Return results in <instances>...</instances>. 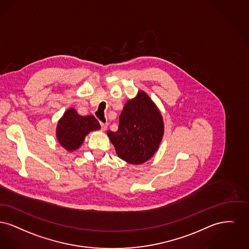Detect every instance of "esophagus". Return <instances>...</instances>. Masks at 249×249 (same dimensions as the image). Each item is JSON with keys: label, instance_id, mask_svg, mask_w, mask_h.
<instances>
[{"label": "esophagus", "instance_id": "34e87169", "mask_svg": "<svg viewBox=\"0 0 249 249\" xmlns=\"http://www.w3.org/2000/svg\"><path fill=\"white\" fill-rule=\"evenodd\" d=\"M100 124H101V129L103 131H105L106 129H107V124H103V123H101Z\"/></svg>", "mask_w": 249, "mask_h": 249}]
</instances>
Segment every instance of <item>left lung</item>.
<instances>
[{"label":"left lung","mask_w":249,"mask_h":249,"mask_svg":"<svg viewBox=\"0 0 249 249\" xmlns=\"http://www.w3.org/2000/svg\"><path fill=\"white\" fill-rule=\"evenodd\" d=\"M107 134L121 159L140 165L156 154L164 134L163 118L149 95L140 91L124 107L118 131Z\"/></svg>","instance_id":"1"}]
</instances>
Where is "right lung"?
<instances>
[{
  "instance_id": "1",
  "label": "right lung",
  "mask_w": 249,
  "mask_h": 249,
  "mask_svg": "<svg viewBox=\"0 0 249 249\" xmlns=\"http://www.w3.org/2000/svg\"><path fill=\"white\" fill-rule=\"evenodd\" d=\"M99 129L100 124L92 115L80 116L75 108L70 107L58 122L56 137L59 143L68 152H72L79 149L91 131Z\"/></svg>"
}]
</instances>
